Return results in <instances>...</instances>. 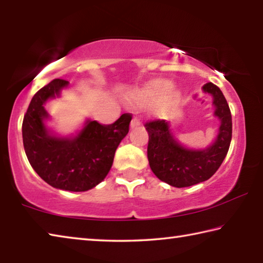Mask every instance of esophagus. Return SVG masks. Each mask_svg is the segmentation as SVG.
<instances>
[{
	"instance_id": "obj_1",
	"label": "esophagus",
	"mask_w": 263,
	"mask_h": 263,
	"mask_svg": "<svg viewBox=\"0 0 263 263\" xmlns=\"http://www.w3.org/2000/svg\"><path fill=\"white\" fill-rule=\"evenodd\" d=\"M141 124V122H140V119L139 118H137V117H133V119L131 121V128H136V127H138Z\"/></svg>"
}]
</instances>
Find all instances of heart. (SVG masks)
<instances>
[{"label": "heart", "instance_id": "b5f03b06", "mask_svg": "<svg viewBox=\"0 0 263 263\" xmlns=\"http://www.w3.org/2000/svg\"><path fill=\"white\" fill-rule=\"evenodd\" d=\"M177 92L173 91V83L167 80H155L151 82L140 94H138L137 101L140 104H155L166 99L168 103H174L177 100Z\"/></svg>", "mask_w": 263, "mask_h": 263}]
</instances>
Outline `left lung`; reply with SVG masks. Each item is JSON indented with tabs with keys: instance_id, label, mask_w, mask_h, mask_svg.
<instances>
[{
	"instance_id": "1",
	"label": "left lung",
	"mask_w": 263,
	"mask_h": 263,
	"mask_svg": "<svg viewBox=\"0 0 263 263\" xmlns=\"http://www.w3.org/2000/svg\"><path fill=\"white\" fill-rule=\"evenodd\" d=\"M203 91L210 94L215 116L220 126L216 140L205 149H189L177 141L166 121L145 124L148 132L147 158L149 167L159 180L176 188H184L210 179L220 167L232 139V116L228 101L216 84L208 82Z\"/></svg>"
}]
</instances>
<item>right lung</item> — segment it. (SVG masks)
<instances>
[{"label": "right lung", "mask_w": 263, "mask_h": 263, "mask_svg": "<svg viewBox=\"0 0 263 263\" xmlns=\"http://www.w3.org/2000/svg\"><path fill=\"white\" fill-rule=\"evenodd\" d=\"M68 83L55 79L35 92L22 125L23 145L30 164L46 183L61 190L87 191L108 175L132 116L123 114L110 125L87 121L75 137L52 135L44 123L48 118L45 103L60 96Z\"/></svg>", "instance_id": "1"}]
</instances>
